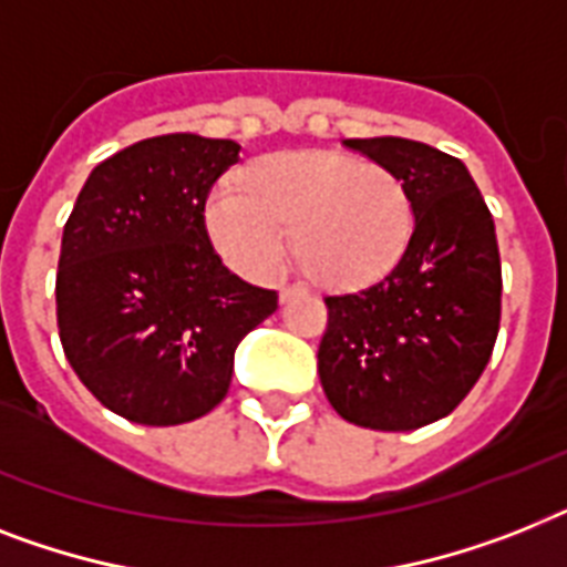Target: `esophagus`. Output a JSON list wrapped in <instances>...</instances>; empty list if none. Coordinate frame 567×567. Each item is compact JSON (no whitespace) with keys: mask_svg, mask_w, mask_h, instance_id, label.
<instances>
[{"mask_svg":"<svg viewBox=\"0 0 567 567\" xmlns=\"http://www.w3.org/2000/svg\"><path fill=\"white\" fill-rule=\"evenodd\" d=\"M302 293H306V288H299V285H288V288H282V291H279V302H288V299L302 297Z\"/></svg>","mask_w":567,"mask_h":567,"instance_id":"obj_1","label":"esophagus"}]
</instances>
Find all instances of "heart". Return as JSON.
Segmentation results:
<instances>
[{
	"label": "heart",
	"instance_id": "obj_1",
	"mask_svg": "<svg viewBox=\"0 0 567 567\" xmlns=\"http://www.w3.org/2000/svg\"><path fill=\"white\" fill-rule=\"evenodd\" d=\"M220 256L274 282L291 252L331 288H361L399 265L413 236V200L388 165L334 151H293L252 163L206 206Z\"/></svg>",
	"mask_w": 567,
	"mask_h": 567
}]
</instances>
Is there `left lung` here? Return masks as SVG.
I'll list each match as a JSON object with an SVG mask.
<instances>
[{
    "instance_id": "1",
    "label": "left lung",
    "mask_w": 567,
    "mask_h": 567,
    "mask_svg": "<svg viewBox=\"0 0 567 567\" xmlns=\"http://www.w3.org/2000/svg\"><path fill=\"white\" fill-rule=\"evenodd\" d=\"M343 145L402 177L416 220L388 276L326 297L317 372L347 422L413 431L449 416L489 363L501 326L495 220L457 156L399 136Z\"/></svg>"
}]
</instances>
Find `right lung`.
I'll list each match as a JSON object with an SVG mask.
<instances>
[{
  "label": "right lung",
  "mask_w": 567,
  "mask_h": 567,
  "mask_svg": "<svg viewBox=\"0 0 567 567\" xmlns=\"http://www.w3.org/2000/svg\"><path fill=\"white\" fill-rule=\"evenodd\" d=\"M241 145L197 133L142 140L92 168L63 227L58 331L107 411L183 425L220 404L247 331L279 293L238 279L206 233V197Z\"/></svg>",
  "instance_id": "obj_1"
}]
</instances>
